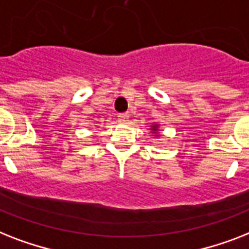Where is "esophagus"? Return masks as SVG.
Listing matches in <instances>:
<instances>
[{
	"mask_svg": "<svg viewBox=\"0 0 249 249\" xmlns=\"http://www.w3.org/2000/svg\"><path fill=\"white\" fill-rule=\"evenodd\" d=\"M128 118H129V115L125 112V114H119L118 115V120L119 123H126L128 121Z\"/></svg>",
	"mask_w": 249,
	"mask_h": 249,
	"instance_id": "1",
	"label": "esophagus"
}]
</instances>
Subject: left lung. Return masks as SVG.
Returning <instances> with one entry per match:
<instances>
[{"label": "left lung", "instance_id": "obj_1", "mask_svg": "<svg viewBox=\"0 0 249 249\" xmlns=\"http://www.w3.org/2000/svg\"><path fill=\"white\" fill-rule=\"evenodd\" d=\"M153 130H156V129H155V128H153Z\"/></svg>", "mask_w": 249, "mask_h": 249}]
</instances>
